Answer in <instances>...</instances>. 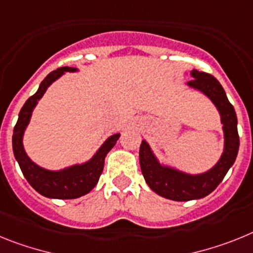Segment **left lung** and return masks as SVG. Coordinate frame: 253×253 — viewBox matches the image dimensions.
I'll list each match as a JSON object with an SVG mask.
<instances>
[{
  "mask_svg": "<svg viewBox=\"0 0 253 253\" xmlns=\"http://www.w3.org/2000/svg\"><path fill=\"white\" fill-rule=\"evenodd\" d=\"M190 75L192 80L188 81L187 86L203 93L219 112L224 148L214 167L203 173H188L160 162L151 150L150 145L142 140L140 146V167L145 182L159 196L173 201L199 200L211 193L234 164L239 149L237 114L220 83L212 75L197 70H192Z\"/></svg>",
  "mask_w": 253,
  "mask_h": 253,
  "instance_id": "8db88e82",
  "label": "left lung"
}]
</instances>
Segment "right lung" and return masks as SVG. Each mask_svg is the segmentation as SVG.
<instances>
[{
  "label": "right lung",
  "instance_id": "1",
  "mask_svg": "<svg viewBox=\"0 0 253 253\" xmlns=\"http://www.w3.org/2000/svg\"><path fill=\"white\" fill-rule=\"evenodd\" d=\"M78 71L76 67L65 66L48 74L39 85L37 93L30 96L23 105L12 135V150L24 177L37 192L49 199H78L93 190L103 172L107 154L111 151L121 136V133L117 132L107 137L93 157L84 163L72 164L61 169L43 168L28 157L23 140L26 127L32 120L33 111L54 81L58 80L66 72Z\"/></svg>",
  "mask_w": 253,
  "mask_h": 253
}]
</instances>
